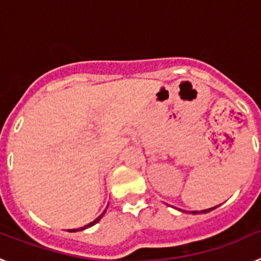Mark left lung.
Segmentation results:
<instances>
[{"instance_id":"1","label":"left lung","mask_w":261,"mask_h":261,"mask_svg":"<svg viewBox=\"0 0 261 261\" xmlns=\"http://www.w3.org/2000/svg\"><path fill=\"white\" fill-rule=\"evenodd\" d=\"M217 206H218V205H217ZM217 206H213V208H209V209H205V211H200V212H197V211H193L192 212V214H200V213H209V212H212L213 211V209H216ZM179 211H180V209H179Z\"/></svg>"}]
</instances>
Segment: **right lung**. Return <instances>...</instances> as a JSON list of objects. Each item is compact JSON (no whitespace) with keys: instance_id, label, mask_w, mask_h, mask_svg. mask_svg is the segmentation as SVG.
<instances>
[{"instance_id":"1","label":"right lung","mask_w":261,"mask_h":261,"mask_svg":"<svg viewBox=\"0 0 261 261\" xmlns=\"http://www.w3.org/2000/svg\"><path fill=\"white\" fill-rule=\"evenodd\" d=\"M107 208H108V205H107ZM105 213H106V211L103 212L102 214H100V216L98 217V218H95V220L93 221V222H90L89 225H86V226H84V227H80V229H73V230H69V231H81V230H85V229H87V227H91V226H94L95 225L96 222H99V221H100V218H102L103 216H105Z\"/></svg>"}]
</instances>
